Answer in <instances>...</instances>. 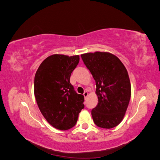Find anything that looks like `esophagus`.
I'll list each match as a JSON object with an SVG mask.
<instances>
[{
  "label": "esophagus",
  "instance_id": "esophagus-1",
  "mask_svg": "<svg viewBox=\"0 0 160 160\" xmlns=\"http://www.w3.org/2000/svg\"><path fill=\"white\" fill-rule=\"evenodd\" d=\"M88 95H89V93H88V91H85V92H84L83 96H84V98H86L88 96Z\"/></svg>",
  "mask_w": 160,
  "mask_h": 160
}]
</instances>
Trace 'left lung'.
I'll return each mask as SVG.
<instances>
[{
	"mask_svg": "<svg viewBox=\"0 0 160 160\" xmlns=\"http://www.w3.org/2000/svg\"><path fill=\"white\" fill-rule=\"evenodd\" d=\"M96 83L98 103L91 111L96 125L111 129L119 125L126 112L131 98L128 71L118 57L108 52L81 55Z\"/></svg>",
	"mask_w": 160,
	"mask_h": 160,
	"instance_id": "obj_1",
	"label": "left lung"
}]
</instances>
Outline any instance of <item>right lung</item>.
I'll list each match as a JSON object with an SVG mask.
<instances>
[{"mask_svg": "<svg viewBox=\"0 0 160 160\" xmlns=\"http://www.w3.org/2000/svg\"><path fill=\"white\" fill-rule=\"evenodd\" d=\"M79 62V55H52L43 61L36 72L34 93L42 115L50 125L67 130L76 124L84 108V96L77 94L70 77Z\"/></svg>", "mask_w": 160, "mask_h": 160, "instance_id": "obj_1", "label": "right lung"}]
</instances>
